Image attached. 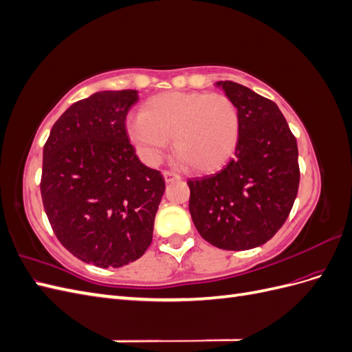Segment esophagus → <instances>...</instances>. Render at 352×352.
I'll return each mask as SVG.
<instances>
[{
	"label": "esophagus",
	"mask_w": 352,
	"mask_h": 352,
	"mask_svg": "<svg viewBox=\"0 0 352 352\" xmlns=\"http://www.w3.org/2000/svg\"><path fill=\"white\" fill-rule=\"evenodd\" d=\"M163 176H164V180H166V182H172V180L180 179V175H177V173H175V172H170V170H164V172H163Z\"/></svg>",
	"instance_id": "esophagus-1"
}]
</instances>
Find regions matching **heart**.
I'll return each mask as SVG.
<instances>
[{"label": "heart", "mask_w": 352, "mask_h": 352, "mask_svg": "<svg viewBox=\"0 0 352 352\" xmlns=\"http://www.w3.org/2000/svg\"><path fill=\"white\" fill-rule=\"evenodd\" d=\"M126 131L146 164H158L173 138L179 158L206 173L225 166L235 153L239 111L223 94L167 92L148 100Z\"/></svg>", "instance_id": "b5f03b06"}]
</instances>
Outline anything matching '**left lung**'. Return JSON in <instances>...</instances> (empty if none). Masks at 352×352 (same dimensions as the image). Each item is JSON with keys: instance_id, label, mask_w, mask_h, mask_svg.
<instances>
[{"instance_id": "8db88e82", "label": "left lung", "mask_w": 352, "mask_h": 352, "mask_svg": "<svg viewBox=\"0 0 352 352\" xmlns=\"http://www.w3.org/2000/svg\"><path fill=\"white\" fill-rule=\"evenodd\" d=\"M239 111L235 158L220 172L188 180L189 212L199 235L221 250L242 251L274 236L300 185L296 140L273 101L236 82H217Z\"/></svg>"}]
</instances>
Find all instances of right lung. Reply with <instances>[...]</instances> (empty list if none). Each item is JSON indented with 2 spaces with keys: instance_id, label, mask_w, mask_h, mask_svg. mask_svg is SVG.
<instances>
[{
  "instance_id": "add662e5",
  "label": "right lung",
  "mask_w": 352,
  "mask_h": 352,
  "mask_svg": "<svg viewBox=\"0 0 352 352\" xmlns=\"http://www.w3.org/2000/svg\"><path fill=\"white\" fill-rule=\"evenodd\" d=\"M138 91H101L72 104L44 145L41 195L57 239L79 260L122 267L153 241L166 184L135 154L126 116Z\"/></svg>"
}]
</instances>
